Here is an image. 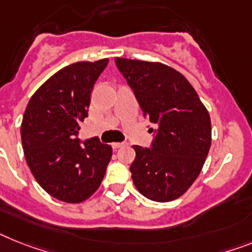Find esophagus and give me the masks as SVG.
I'll return each instance as SVG.
<instances>
[{
    "label": "esophagus",
    "instance_id": "1",
    "mask_svg": "<svg viewBox=\"0 0 252 252\" xmlns=\"http://www.w3.org/2000/svg\"><path fill=\"white\" fill-rule=\"evenodd\" d=\"M111 146H113L114 150H116V149H120V147H123V146H124V143H123V142H114V143H111Z\"/></svg>",
    "mask_w": 252,
    "mask_h": 252
}]
</instances>
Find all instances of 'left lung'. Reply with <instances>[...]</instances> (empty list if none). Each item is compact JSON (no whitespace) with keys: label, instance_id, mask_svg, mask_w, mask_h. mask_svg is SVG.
I'll return each mask as SVG.
<instances>
[{"label":"left lung","instance_id":"obj_1","mask_svg":"<svg viewBox=\"0 0 252 252\" xmlns=\"http://www.w3.org/2000/svg\"><path fill=\"white\" fill-rule=\"evenodd\" d=\"M115 63L145 116L158 126L151 149L133 146V183L152 201H173L191 187L205 164L211 145L209 111L185 75L173 67L124 58Z\"/></svg>","mask_w":252,"mask_h":252}]
</instances>
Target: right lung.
Returning a JSON list of instances; mask_svg holds the SVG:
<instances>
[{
  "label": "right lung",
  "instance_id": "add662e5",
  "mask_svg": "<svg viewBox=\"0 0 252 252\" xmlns=\"http://www.w3.org/2000/svg\"><path fill=\"white\" fill-rule=\"evenodd\" d=\"M109 59L63 67L34 92L22 122V143L32 174L52 197L79 204L98 189L113 149L98 138L80 145L91 91Z\"/></svg>",
  "mask_w": 252,
  "mask_h": 252
}]
</instances>
